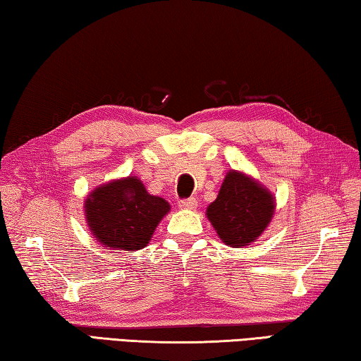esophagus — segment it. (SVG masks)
<instances>
[{
	"label": "esophagus",
	"mask_w": 361,
	"mask_h": 361,
	"mask_svg": "<svg viewBox=\"0 0 361 361\" xmlns=\"http://www.w3.org/2000/svg\"><path fill=\"white\" fill-rule=\"evenodd\" d=\"M180 209H185V210H192L197 207V200H195V197H189V199H181L180 202Z\"/></svg>",
	"instance_id": "obj_1"
}]
</instances>
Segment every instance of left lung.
<instances>
[{
	"instance_id": "left-lung-1",
	"label": "left lung",
	"mask_w": 361,
	"mask_h": 361,
	"mask_svg": "<svg viewBox=\"0 0 361 361\" xmlns=\"http://www.w3.org/2000/svg\"><path fill=\"white\" fill-rule=\"evenodd\" d=\"M272 194L239 172L226 175L215 202L207 209L213 228L226 245L240 248L255 242L274 215Z\"/></svg>"
}]
</instances>
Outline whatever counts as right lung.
Masks as SVG:
<instances>
[{
  "mask_svg": "<svg viewBox=\"0 0 361 361\" xmlns=\"http://www.w3.org/2000/svg\"><path fill=\"white\" fill-rule=\"evenodd\" d=\"M85 218L103 245L142 250L162 216L170 210L162 197L151 195L135 176L97 188L85 199Z\"/></svg>",
  "mask_w": 361,
  "mask_h": 361,
  "instance_id": "1",
  "label": "right lung"
}]
</instances>
